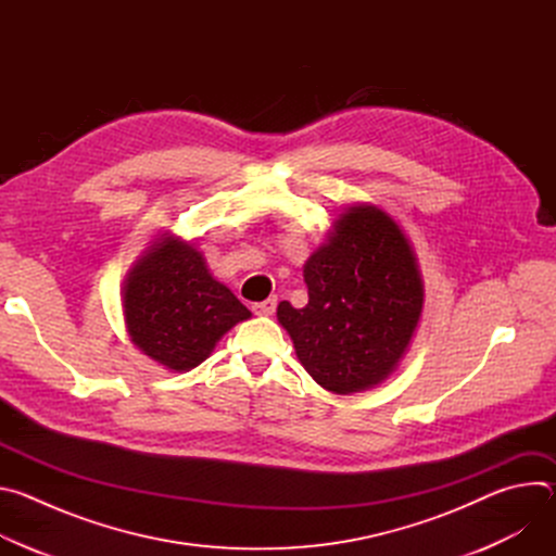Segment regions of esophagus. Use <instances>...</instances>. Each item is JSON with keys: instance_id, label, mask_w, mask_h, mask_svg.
<instances>
[{"instance_id": "1", "label": "esophagus", "mask_w": 556, "mask_h": 556, "mask_svg": "<svg viewBox=\"0 0 556 556\" xmlns=\"http://www.w3.org/2000/svg\"><path fill=\"white\" fill-rule=\"evenodd\" d=\"M275 307H277V296H268L260 303H253V312L262 314V316H270L275 312Z\"/></svg>"}]
</instances>
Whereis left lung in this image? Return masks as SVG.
<instances>
[{"mask_svg":"<svg viewBox=\"0 0 556 556\" xmlns=\"http://www.w3.org/2000/svg\"><path fill=\"white\" fill-rule=\"evenodd\" d=\"M303 277L305 307L281 301L277 316L305 371L334 393L387 378L414 337L425 296L401 226L376 206H352Z\"/></svg>","mask_w":556,"mask_h":556,"instance_id":"obj_1","label":"left lung"}]
</instances>
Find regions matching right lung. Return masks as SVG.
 <instances>
[{"mask_svg":"<svg viewBox=\"0 0 556 556\" xmlns=\"http://www.w3.org/2000/svg\"><path fill=\"white\" fill-rule=\"evenodd\" d=\"M127 332L149 358L185 371L198 367L215 343L251 316V309L215 281L202 253L163 240L136 264L125 290Z\"/></svg>","mask_w":556,"mask_h":556,"instance_id":"right-lung-1","label":"right lung"}]
</instances>
